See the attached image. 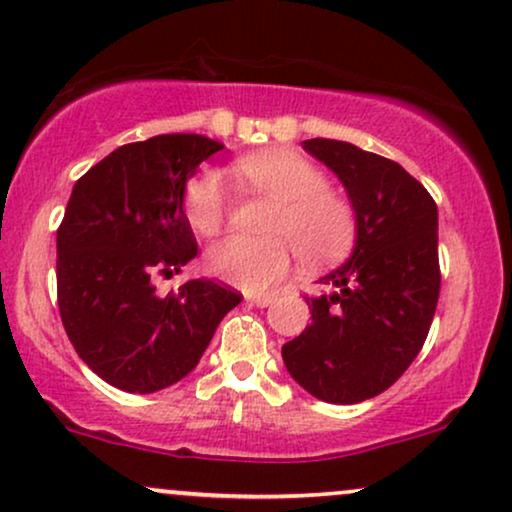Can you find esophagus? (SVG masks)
<instances>
[{
  "mask_svg": "<svg viewBox=\"0 0 512 512\" xmlns=\"http://www.w3.org/2000/svg\"><path fill=\"white\" fill-rule=\"evenodd\" d=\"M275 301V296L273 294H254V296H246V304H251V306H258V308H266V306H270Z\"/></svg>",
  "mask_w": 512,
  "mask_h": 512,
  "instance_id": "1",
  "label": "esophagus"
}]
</instances>
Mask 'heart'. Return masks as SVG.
Segmentation results:
<instances>
[{"label": "heart", "mask_w": 512, "mask_h": 512, "mask_svg": "<svg viewBox=\"0 0 512 512\" xmlns=\"http://www.w3.org/2000/svg\"><path fill=\"white\" fill-rule=\"evenodd\" d=\"M239 180L275 199L263 239L227 237L206 251V270L227 285L261 292L280 280L292 256L306 266L337 263L356 239V211L330 192L325 173L292 151H258L235 163ZM227 189L216 170L206 168L187 182L182 211L194 232L213 237L227 216Z\"/></svg>", "instance_id": "1"}]
</instances>
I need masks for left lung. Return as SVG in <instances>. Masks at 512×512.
<instances>
[{
	"label": "left lung",
	"mask_w": 512,
	"mask_h": 512,
	"mask_svg": "<svg viewBox=\"0 0 512 512\" xmlns=\"http://www.w3.org/2000/svg\"><path fill=\"white\" fill-rule=\"evenodd\" d=\"M356 211L349 261L306 296L311 325L282 346L289 375L315 399L361 403L389 389L430 332L439 299L437 204L396 161L339 140H306Z\"/></svg>",
	"instance_id": "left-lung-1"
}]
</instances>
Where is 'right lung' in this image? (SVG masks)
Returning <instances> with one entry per match:
<instances>
[{"mask_svg":"<svg viewBox=\"0 0 512 512\" xmlns=\"http://www.w3.org/2000/svg\"><path fill=\"white\" fill-rule=\"evenodd\" d=\"M223 144L156 135L123 144L75 182L56 230V294L73 349L111 387L154 394L197 368L242 296L213 280L156 294L151 277L197 256L182 197Z\"/></svg>","mask_w":512,"mask_h":512,"instance_id":"1","label":"right lung"}]
</instances>
